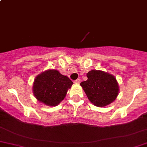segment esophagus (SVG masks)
Masks as SVG:
<instances>
[{
  "mask_svg": "<svg viewBox=\"0 0 147 147\" xmlns=\"http://www.w3.org/2000/svg\"><path fill=\"white\" fill-rule=\"evenodd\" d=\"M74 82L78 83V84H80V79H77L76 80L74 81Z\"/></svg>",
  "mask_w": 147,
  "mask_h": 147,
  "instance_id": "esophagus-1",
  "label": "esophagus"
}]
</instances>
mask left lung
<instances>
[{
	"mask_svg": "<svg viewBox=\"0 0 147 147\" xmlns=\"http://www.w3.org/2000/svg\"><path fill=\"white\" fill-rule=\"evenodd\" d=\"M87 77L80 85L93 105L102 107L115 101L119 90L115 76L104 71L91 70Z\"/></svg>",
	"mask_w": 147,
	"mask_h": 147,
	"instance_id": "1",
	"label": "left lung"
}]
</instances>
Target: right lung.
<instances>
[{
	"mask_svg": "<svg viewBox=\"0 0 147 147\" xmlns=\"http://www.w3.org/2000/svg\"><path fill=\"white\" fill-rule=\"evenodd\" d=\"M73 82L57 69H47L35 78L33 94L37 100L48 106H57L64 100Z\"/></svg>",
	"mask_w": 147,
	"mask_h": 147,
	"instance_id": "1",
	"label": "right lung"
}]
</instances>
